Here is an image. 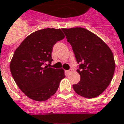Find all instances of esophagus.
Masks as SVG:
<instances>
[{"label":"esophagus","mask_w":124,"mask_h":124,"mask_svg":"<svg viewBox=\"0 0 124 124\" xmlns=\"http://www.w3.org/2000/svg\"><path fill=\"white\" fill-rule=\"evenodd\" d=\"M71 73V70H68V71H66V73L67 74H69Z\"/></svg>","instance_id":"esophagus-1"}]
</instances>
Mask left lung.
<instances>
[{
    "instance_id": "8db88e82",
    "label": "left lung",
    "mask_w": 124,
    "mask_h": 124,
    "mask_svg": "<svg viewBox=\"0 0 124 124\" xmlns=\"http://www.w3.org/2000/svg\"><path fill=\"white\" fill-rule=\"evenodd\" d=\"M71 44L78 63L81 80L73 85L78 95L93 98L101 94L111 83L115 71L113 53L102 39L81 27L62 29Z\"/></svg>"
}]
</instances>
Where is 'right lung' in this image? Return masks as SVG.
I'll list each match as a JSON object with an SVG mask.
<instances>
[{
    "mask_svg": "<svg viewBox=\"0 0 124 124\" xmlns=\"http://www.w3.org/2000/svg\"><path fill=\"white\" fill-rule=\"evenodd\" d=\"M64 37L60 29L39 30L27 37L15 50L10 72L19 89L30 99L37 101L49 99L65 77L63 69L45 66L53 61V45Z\"/></svg>",
    "mask_w": 124,
    "mask_h": 124,
    "instance_id": "add662e5",
    "label": "right lung"
}]
</instances>
